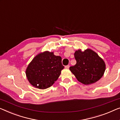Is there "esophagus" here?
I'll return each instance as SVG.
<instances>
[{
  "label": "esophagus",
  "mask_w": 120,
  "mask_h": 120,
  "mask_svg": "<svg viewBox=\"0 0 120 120\" xmlns=\"http://www.w3.org/2000/svg\"><path fill=\"white\" fill-rule=\"evenodd\" d=\"M69 67H70V66L68 65H67V66H65V68L66 69H69Z\"/></svg>",
  "instance_id": "34e87169"
}]
</instances>
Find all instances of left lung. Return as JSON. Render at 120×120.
Segmentation results:
<instances>
[{
  "label": "left lung",
  "instance_id": "1",
  "mask_svg": "<svg viewBox=\"0 0 120 120\" xmlns=\"http://www.w3.org/2000/svg\"><path fill=\"white\" fill-rule=\"evenodd\" d=\"M74 55L76 64L69 69L79 82L89 85L101 79L105 72V64L96 52L90 49L83 51L79 49Z\"/></svg>",
  "mask_w": 120,
  "mask_h": 120
}]
</instances>
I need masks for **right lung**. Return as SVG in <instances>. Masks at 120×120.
Masks as SVG:
<instances>
[{
	"mask_svg": "<svg viewBox=\"0 0 120 120\" xmlns=\"http://www.w3.org/2000/svg\"><path fill=\"white\" fill-rule=\"evenodd\" d=\"M64 67L60 56L53 52L45 51L33 58L25 71L29 83L34 87L45 89L52 86L58 79Z\"/></svg>",
	"mask_w": 120,
	"mask_h": 120,
	"instance_id": "obj_1",
	"label": "right lung"
}]
</instances>
